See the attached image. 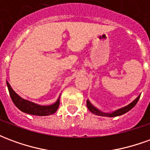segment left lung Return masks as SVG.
I'll list each match as a JSON object with an SVG mask.
<instances>
[{
  "label": "left lung",
  "mask_w": 150,
  "mask_h": 150,
  "mask_svg": "<svg viewBox=\"0 0 150 150\" xmlns=\"http://www.w3.org/2000/svg\"><path fill=\"white\" fill-rule=\"evenodd\" d=\"M140 96H138L137 99H135L134 100L132 101V103H130L129 105H127L125 107L121 108H120L118 110H116L112 112H101L100 110H99L98 108H96V107H94L92 104H91V102L90 101L87 100V107L89 109V111L92 112L95 115H97V116H109V117H115V116H120V115H123V114H125L127 112H129V110H131L132 108L135 106L137 103L138 102L139 99H140Z\"/></svg>",
  "instance_id": "obj_1"
}]
</instances>
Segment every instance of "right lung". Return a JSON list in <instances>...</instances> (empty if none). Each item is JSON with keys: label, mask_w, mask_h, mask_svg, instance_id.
<instances>
[{"label": "right lung", "mask_w": 150, "mask_h": 150, "mask_svg": "<svg viewBox=\"0 0 150 150\" xmlns=\"http://www.w3.org/2000/svg\"><path fill=\"white\" fill-rule=\"evenodd\" d=\"M6 83H7L10 97H11L13 104L19 110H21L23 112L30 114V115H35V116H49V115H51L53 113L55 112L59 108L60 96L54 104H51V105H47V106H42V105L33 103L31 101L25 100L21 96H19L13 90V88H11V86L8 83V81H6Z\"/></svg>", "instance_id": "add662e5"}]
</instances>
